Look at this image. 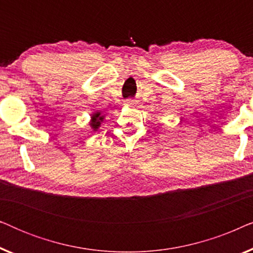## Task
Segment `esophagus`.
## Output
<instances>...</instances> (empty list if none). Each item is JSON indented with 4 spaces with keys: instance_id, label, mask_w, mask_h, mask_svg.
<instances>
[{
    "instance_id": "esophagus-1",
    "label": "esophagus",
    "mask_w": 253,
    "mask_h": 253,
    "mask_svg": "<svg viewBox=\"0 0 253 253\" xmlns=\"http://www.w3.org/2000/svg\"><path fill=\"white\" fill-rule=\"evenodd\" d=\"M126 103H127V105H133V103H134V101H133V100H131V99H129V100H126Z\"/></svg>"
}]
</instances>
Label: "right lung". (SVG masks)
Wrapping results in <instances>:
<instances>
[{
    "label": "right lung",
    "mask_w": 253,
    "mask_h": 253,
    "mask_svg": "<svg viewBox=\"0 0 253 253\" xmlns=\"http://www.w3.org/2000/svg\"><path fill=\"white\" fill-rule=\"evenodd\" d=\"M103 121V116H101V113H95L92 115V120H91V123H89V126L93 127V130H96L98 127L100 126V124Z\"/></svg>",
    "instance_id": "obj_1"
}]
</instances>
